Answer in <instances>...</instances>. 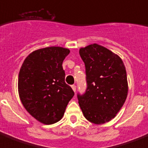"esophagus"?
I'll list each match as a JSON object with an SVG mask.
<instances>
[{"mask_svg": "<svg viewBox=\"0 0 148 148\" xmlns=\"http://www.w3.org/2000/svg\"><path fill=\"white\" fill-rule=\"evenodd\" d=\"M72 88H73V91H74V92H75V91H76V86H75V85H72Z\"/></svg>", "mask_w": 148, "mask_h": 148, "instance_id": "1", "label": "esophagus"}]
</instances>
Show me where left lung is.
<instances>
[{"label": "left lung", "instance_id": "left-lung-1", "mask_svg": "<svg viewBox=\"0 0 148 148\" xmlns=\"http://www.w3.org/2000/svg\"><path fill=\"white\" fill-rule=\"evenodd\" d=\"M87 79L85 95H78L83 115L101 125L116 116L126 100L129 86L126 70L119 56L95 43L79 49Z\"/></svg>", "mask_w": 148, "mask_h": 148}]
</instances>
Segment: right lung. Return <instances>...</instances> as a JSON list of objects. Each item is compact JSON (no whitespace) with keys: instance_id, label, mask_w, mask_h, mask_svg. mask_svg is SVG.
<instances>
[{"instance_id":"right-lung-1","label":"right lung","mask_w":148,"mask_h":148,"mask_svg":"<svg viewBox=\"0 0 148 148\" xmlns=\"http://www.w3.org/2000/svg\"><path fill=\"white\" fill-rule=\"evenodd\" d=\"M70 51L47 47L29 53L18 78L19 99L28 113L40 123L51 125L63 118L74 92L65 82L62 64Z\"/></svg>"}]
</instances>
